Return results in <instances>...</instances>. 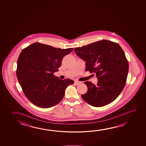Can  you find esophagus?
I'll return each mask as SVG.
<instances>
[{
    "mask_svg": "<svg viewBox=\"0 0 146 146\" xmlns=\"http://www.w3.org/2000/svg\"><path fill=\"white\" fill-rule=\"evenodd\" d=\"M80 83H81V82L78 81V80H75V81H74V84H75L76 85H78V84H80Z\"/></svg>",
    "mask_w": 146,
    "mask_h": 146,
    "instance_id": "34e87169",
    "label": "esophagus"
}]
</instances>
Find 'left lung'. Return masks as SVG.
I'll return each instance as SVG.
<instances>
[{"mask_svg": "<svg viewBox=\"0 0 146 146\" xmlns=\"http://www.w3.org/2000/svg\"><path fill=\"white\" fill-rule=\"evenodd\" d=\"M77 55L86 62V71L94 73L98 79L95 86L92 82L81 97L95 107L112 102L122 92L126 82L129 65L124 51L117 43L103 40L74 49Z\"/></svg>", "mask_w": 146, "mask_h": 146, "instance_id": "1", "label": "left lung"}]
</instances>
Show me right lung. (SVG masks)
Masks as SVG:
<instances>
[{
    "mask_svg": "<svg viewBox=\"0 0 146 146\" xmlns=\"http://www.w3.org/2000/svg\"><path fill=\"white\" fill-rule=\"evenodd\" d=\"M73 49L35 43L22 50L17 60V78L24 95L34 105L41 108L56 105L67 86L74 84L71 79L62 80L53 74Z\"/></svg>",
    "mask_w": 146,
    "mask_h": 146,
    "instance_id": "add662e5",
    "label": "right lung"
}]
</instances>
